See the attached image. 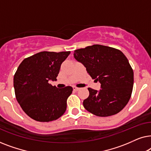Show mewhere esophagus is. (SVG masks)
I'll use <instances>...</instances> for the list:
<instances>
[{
    "label": "esophagus",
    "instance_id": "1",
    "mask_svg": "<svg viewBox=\"0 0 151 151\" xmlns=\"http://www.w3.org/2000/svg\"><path fill=\"white\" fill-rule=\"evenodd\" d=\"M73 91H78V90H80V88L76 87V86H73Z\"/></svg>",
    "mask_w": 151,
    "mask_h": 151
}]
</instances>
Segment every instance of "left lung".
<instances>
[{"label": "left lung", "mask_w": 151, "mask_h": 151, "mask_svg": "<svg viewBox=\"0 0 151 151\" xmlns=\"http://www.w3.org/2000/svg\"><path fill=\"white\" fill-rule=\"evenodd\" d=\"M74 58L86 67L93 79L101 84L100 91L88 88L89 96L83 101L86 110L100 117L118 113L131 98L133 71L119 49L93 45L74 51Z\"/></svg>", "instance_id": "1"}]
</instances>
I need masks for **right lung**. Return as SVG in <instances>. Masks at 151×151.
<instances>
[{
  "label": "right lung",
  "instance_id": "1",
  "mask_svg": "<svg viewBox=\"0 0 151 151\" xmlns=\"http://www.w3.org/2000/svg\"><path fill=\"white\" fill-rule=\"evenodd\" d=\"M70 53L42 51L24 59L18 67L14 77L16 100L34 120L48 122L65 113L73 88H58L49 82L57 80L62 63Z\"/></svg>",
  "mask_w": 151,
  "mask_h": 151
}]
</instances>
